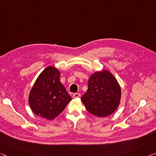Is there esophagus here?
I'll return each instance as SVG.
<instances>
[{
  "label": "esophagus",
  "mask_w": 156,
  "mask_h": 156,
  "mask_svg": "<svg viewBox=\"0 0 156 156\" xmlns=\"http://www.w3.org/2000/svg\"><path fill=\"white\" fill-rule=\"evenodd\" d=\"M80 96V94L79 93H76L73 94V97L74 98H79Z\"/></svg>",
  "instance_id": "esophagus-1"
}]
</instances>
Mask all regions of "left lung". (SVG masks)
I'll return each mask as SVG.
<instances>
[{
  "label": "left lung",
  "instance_id": "obj_1",
  "mask_svg": "<svg viewBox=\"0 0 156 156\" xmlns=\"http://www.w3.org/2000/svg\"><path fill=\"white\" fill-rule=\"evenodd\" d=\"M121 87L108 70L94 72L89 77L88 89L81 98L88 112L97 117L112 115L119 107Z\"/></svg>",
  "mask_w": 156,
  "mask_h": 156
}]
</instances>
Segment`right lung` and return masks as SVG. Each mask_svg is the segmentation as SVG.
I'll return each mask as SVG.
<instances>
[{
    "label": "right lung",
    "instance_id": "right-lung-1",
    "mask_svg": "<svg viewBox=\"0 0 156 156\" xmlns=\"http://www.w3.org/2000/svg\"><path fill=\"white\" fill-rule=\"evenodd\" d=\"M60 71L48 66L34 83L29 94V105L36 115L51 120L62 112L72 98L60 81Z\"/></svg>",
    "mask_w": 156,
    "mask_h": 156
}]
</instances>
